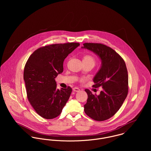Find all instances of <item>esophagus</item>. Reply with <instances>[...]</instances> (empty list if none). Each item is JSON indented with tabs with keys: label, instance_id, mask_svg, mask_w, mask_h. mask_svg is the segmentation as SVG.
Instances as JSON below:
<instances>
[{
	"label": "esophagus",
	"instance_id": "34e87169",
	"mask_svg": "<svg viewBox=\"0 0 151 151\" xmlns=\"http://www.w3.org/2000/svg\"><path fill=\"white\" fill-rule=\"evenodd\" d=\"M73 91H74V92H79V91H80V89L78 88H76V87H75V88H73Z\"/></svg>",
	"mask_w": 151,
	"mask_h": 151
}]
</instances>
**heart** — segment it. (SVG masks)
I'll list each match as a JSON object with an SVG mask.
<instances>
[{
    "instance_id": "1",
    "label": "heart",
    "mask_w": 151,
    "mask_h": 151,
    "mask_svg": "<svg viewBox=\"0 0 151 151\" xmlns=\"http://www.w3.org/2000/svg\"><path fill=\"white\" fill-rule=\"evenodd\" d=\"M83 62H88V63H91L92 65H95V58L91 56V55H86L83 58Z\"/></svg>"
}]
</instances>
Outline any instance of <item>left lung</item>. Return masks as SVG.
Listing matches in <instances>:
<instances>
[{"mask_svg":"<svg viewBox=\"0 0 151 151\" xmlns=\"http://www.w3.org/2000/svg\"><path fill=\"white\" fill-rule=\"evenodd\" d=\"M82 49L93 52L101 60L100 68L93 81L97 88L101 86L100 94L88 95L84 111L96 121H104L112 117L123 105L128 93L129 77L126 63L113 49L101 43H85Z\"/></svg>","mask_w":151,"mask_h":151,"instance_id":"left-lung-1","label":"left lung"}]
</instances>
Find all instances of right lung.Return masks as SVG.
Masks as SVG:
<instances>
[{
    "instance_id": "add662e5",
    "label": "right lung",
    "mask_w": 151,
    "mask_h": 151,
    "mask_svg": "<svg viewBox=\"0 0 151 151\" xmlns=\"http://www.w3.org/2000/svg\"><path fill=\"white\" fill-rule=\"evenodd\" d=\"M78 43L54 44L36 50L28 58L24 71L28 99L36 112L46 119L60 114L72 89L57 88L55 78L63 71V62Z\"/></svg>"
}]
</instances>
